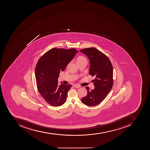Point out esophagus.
Instances as JSON below:
<instances>
[{
  "instance_id": "obj_1",
  "label": "esophagus",
  "mask_w": 150,
  "mask_h": 150,
  "mask_svg": "<svg viewBox=\"0 0 150 150\" xmlns=\"http://www.w3.org/2000/svg\"><path fill=\"white\" fill-rule=\"evenodd\" d=\"M74 87H75V88H81V86H79V85H74Z\"/></svg>"
}]
</instances>
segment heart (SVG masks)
<instances>
[{"mask_svg": "<svg viewBox=\"0 0 150 150\" xmlns=\"http://www.w3.org/2000/svg\"><path fill=\"white\" fill-rule=\"evenodd\" d=\"M87 62V60L86 58H85L83 56H79L78 57V58L76 59V62L77 64L81 63V62Z\"/></svg>", "mask_w": 150, "mask_h": 150, "instance_id": "heart-1", "label": "heart"}]
</instances>
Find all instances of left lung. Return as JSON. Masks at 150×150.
I'll return each instance as SVG.
<instances>
[{"label":"left lung","instance_id":"left-lung-1","mask_svg":"<svg viewBox=\"0 0 150 150\" xmlns=\"http://www.w3.org/2000/svg\"><path fill=\"white\" fill-rule=\"evenodd\" d=\"M80 52L89 59V74L96 77L93 80L94 89L91 90L86 87L88 94L81 102L86 105H97L105 99L113 87V66L109 58L95 48L83 49Z\"/></svg>","mask_w":150,"mask_h":150}]
</instances>
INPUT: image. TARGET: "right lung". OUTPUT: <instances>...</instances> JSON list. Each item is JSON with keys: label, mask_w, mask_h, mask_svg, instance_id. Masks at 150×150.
<instances>
[{"label": "right lung", "mask_w": 150, "mask_h": 150, "mask_svg": "<svg viewBox=\"0 0 150 150\" xmlns=\"http://www.w3.org/2000/svg\"><path fill=\"white\" fill-rule=\"evenodd\" d=\"M78 51L75 49L53 48L45 53L38 61L35 69L37 87L40 95L53 106L62 105L66 101L70 84L58 85L60 71L65 69L67 64Z\"/></svg>", "instance_id": "add662e5"}]
</instances>
